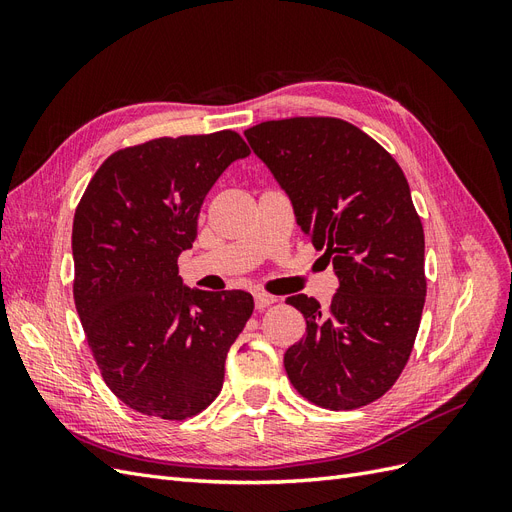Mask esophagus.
I'll return each mask as SVG.
<instances>
[{
    "label": "esophagus",
    "mask_w": 512,
    "mask_h": 512,
    "mask_svg": "<svg viewBox=\"0 0 512 512\" xmlns=\"http://www.w3.org/2000/svg\"><path fill=\"white\" fill-rule=\"evenodd\" d=\"M254 303H256V309H265V307L277 303V297H273V294H267V292H254Z\"/></svg>",
    "instance_id": "1"
}]
</instances>
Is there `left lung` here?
<instances>
[{
    "instance_id": "1",
    "label": "left lung",
    "mask_w": 512,
    "mask_h": 512,
    "mask_svg": "<svg viewBox=\"0 0 512 512\" xmlns=\"http://www.w3.org/2000/svg\"><path fill=\"white\" fill-rule=\"evenodd\" d=\"M243 134L339 280L329 309L286 299L307 324L284 354L286 374L320 408L367 406L404 371L425 305V235L404 170L342 119L265 121Z\"/></svg>"
}]
</instances>
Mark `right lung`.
<instances>
[{"instance_id":"1","label":"right lung","mask_w":512,"mask_h":512,"mask_svg":"<svg viewBox=\"0 0 512 512\" xmlns=\"http://www.w3.org/2000/svg\"><path fill=\"white\" fill-rule=\"evenodd\" d=\"M247 156L230 130L156 138L106 158L76 207V312L106 386L136 412L183 421L222 391L254 299L188 288L177 258L213 183Z\"/></svg>"}]
</instances>
